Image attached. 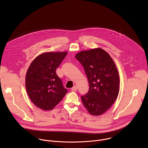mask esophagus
Listing matches in <instances>:
<instances>
[{"label": "esophagus", "instance_id": "esophagus-1", "mask_svg": "<svg viewBox=\"0 0 148 148\" xmlns=\"http://www.w3.org/2000/svg\"><path fill=\"white\" fill-rule=\"evenodd\" d=\"M78 90V87L76 86H74L72 88H71V91H76Z\"/></svg>", "mask_w": 148, "mask_h": 148}]
</instances>
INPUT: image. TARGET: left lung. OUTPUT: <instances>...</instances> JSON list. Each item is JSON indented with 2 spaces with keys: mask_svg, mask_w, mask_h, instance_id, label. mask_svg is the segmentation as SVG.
Wrapping results in <instances>:
<instances>
[{
  "mask_svg": "<svg viewBox=\"0 0 148 148\" xmlns=\"http://www.w3.org/2000/svg\"><path fill=\"white\" fill-rule=\"evenodd\" d=\"M78 60L88 78L90 88L81 100L88 112L103 114L115 102L119 91V74L115 63L105 50L98 48L78 53Z\"/></svg>",
  "mask_w": 148,
  "mask_h": 148,
  "instance_id": "left-lung-1",
  "label": "left lung"
}]
</instances>
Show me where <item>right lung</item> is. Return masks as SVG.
<instances>
[{"mask_svg":"<svg viewBox=\"0 0 148 148\" xmlns=\"http://www.w3.org/2000/svg\"><path fill=\"white\" fill-rule=\"evenodd\" d=\"M67 52H47L37 56L31 63L26 76V88L32 102L43 110L53 109L67 90L56 70Z\"/></svg>","mask_w":148,"mask_h":148,"instance_id":"obj_1","label":"right lung"}]
</instances>
